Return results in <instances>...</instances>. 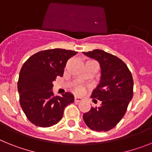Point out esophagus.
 <instances>
[{"mask_svg": "<svg viewBox=\"0 0 152 152\" xmlns=\"http://www.w3.org/2000/svg\"><path fill=\"white\" fill-rule=\"evenodd\" d=\"M82 98L79 97V96H75V98H74V101L76 102V103H79V102L82 101Z\"/></svg>", "mask_w": 152, "mask_h": 152, "instance_id": "34e87169", "label": "esophagus"}]
</instances>
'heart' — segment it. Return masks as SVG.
Wrapping results in <instances>:
<instances>
[{
  "label": "heart",
  "instance_id": "heart-1",
  "mask_svg": "<svg viewBox=\"0 0 152 152\" xmlns=\"http://www.w3.org/2000/svg\"><path fill=\"white\" fill-rule=\"evenodd\" d=\"M76 91L78 92V93H80V92L83 91V89H82V88L79 87V88H77V89H76Z\"/></svg>",
  "mask_w": 152,
  "mask_h": 152
}]
</instances>
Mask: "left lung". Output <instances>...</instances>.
I'll return each mask as SVG.
<instances>
[{
  "label": "left lung",
  "mask_w": 152,
  "mask_h": 152,
  "mask_svg": "<svg viewBox=\"0 0 152 152\" xmlns=\"http://www.w3.org/2000/svg\"><path fill=\"white\" fill-rule=\"evenodd\" d=\"M83 53L97 61L101 69L100 83L91 95L101 104L84 113L83 121L93 131H110L124 116L133 97V77L127 65L113 55L100 49Z\"/></svg>",
  "instance_id": "left-lung-1"
}]
</instances>
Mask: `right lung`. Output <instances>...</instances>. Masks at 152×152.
Wrapping results in <instances>:
<instances>
[{"label": "right lung", "mask_w": 152, "mask_h": 152, "mask_svg": "<svg viewBox=\"0 0 152 152\" xmlns=\"http://www.w3.org/2000/svg\"><path fill=\"white\" fill-rule=\"evenodd\" d=\"M77 52L62 48L41 51L24 63L19 73L18 90L20 104L27 118L35 125L47 127L58 123L74 96H54L52 82L62 76L68 59Z\"/></svg>", "instance_id": "right-lung-1"}]
</instances>
